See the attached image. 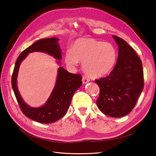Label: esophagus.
<instances>
[{
	"label": "esophagus",
	"mask_w": 156,
	"mask_h": 156,
	"mask_svg": "<svg viewBox=\"0 0 156 156\" xmlns=\"http://www.w3.org/2000/svg\"><path fill=\"white\" fill-rule=\"evenodd\" d=\"M82 81H83V83L85 84L90 81V79H88L87 77H85L84 76V77H83V78H82Z\"/></svg>",
	"instance_id": "1"
}]
</instances>
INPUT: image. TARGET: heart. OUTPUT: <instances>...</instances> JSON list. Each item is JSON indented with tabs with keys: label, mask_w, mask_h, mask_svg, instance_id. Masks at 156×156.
Segmentation results:
<instances>
[{
	"label": "heart",
	"mask_w": 156,
	"mask_h": 156,
	"mask_svg": "<svg viewBox=\"0 0 156 156\" xmlns=\"http://www.w3.org/2000/svg\"><path fill=\"white\" fill-rule=\"evenodd\" d=\"M117 52L112 44L103 42L91 37L80 38L72 46L65 55L66 63L75 66L83 62V69L87 75L93 78L106 76L115 66Z\"/></svg>",
	"instance_id": "heart-1"
}]
</instances>
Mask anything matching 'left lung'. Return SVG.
<instances>
[{
    "label": "left lung",
    "mask_w": 156,
    "mask_h": 156,
    "mask_svg": "<svg viewBox=\"0 0 156 156\" xmlns=\"http://www.w3.org/2000/svg\"><path fill=\"white\" fill-rule=\"evenodd\" d=\"M112 37L119 46L116 64L109 75L95 81L100 87L98 108L106 115L118 118L127 115L135 107L144 90V71L135 50L122 38Z\"/></svg>",
    "instance_id": "obj_1"
}]
</instances>
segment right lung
I'll list each match as a JSON object with an SVG mask.
<instances>
[{
  "label": "right lung",
  "instance_id": "right-lung-1",
  "mask_svg": "<svg viewBox=\"0 0 156 156\" xmlns=\"http://www.w3.org/2000/svg\"><path fill=\"white\" fill-rule=\"evenodd\" d=\"M56 37L45 38L37 40L22 52L16 60L11 78V85L20 109L25 116L40 123L55 122L65 115L69 108L75 91L82 85L80 74L70 73L59 67L55 88L46 104L40 108H31L22 99L17 86V77L22 60L28 54L33 52H42L53 56L55 58H62L61 50ZM58 63H60L58 60Z\"/></svg>",
  "mask_w": 156,
  "mask_h": 156
}]
</instances>
